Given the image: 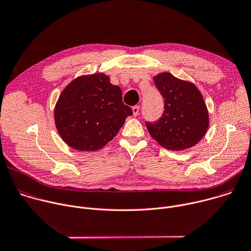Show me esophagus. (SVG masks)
<instances>
[{
  "label": "esophagus",
  "mask_w": 251,
  "mask_h": 251,
  "mask_svg": "<svg viewBox=\"0 0 251 251\" xmlns=\"http://www.w3.org/2000/svg\"><path fill=\"white\" fill-rule=\"evenodd\" d=\"M132 110H133V115L134 116H137L139 114V110H140V106L139 105H135L132 107Z\"/></svg>",
  "instance_id": "1"
}]
</instances>
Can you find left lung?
<instances>
[{"label": "left lung", "mask_w": 251, "mask_h": 251, "mask_svg": "<svg viewBox=\"0 0 251 251\" xmlns=\"http://www.w3.org/2000/svg\"><path fill=\"white\" fill-rule=\"evenodd\" d=\"M164 99V111L155 123L147 122L150 135L164 149L182 151L195 146L209 127L203 96L193 82L164 72L153 76Z\"/></svg>", "instance_id": "left-lung-1"}]
</instances>
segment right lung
Instances as JSON below:
<instances>
[{"label":"right lung","instance_id":"right-lung-1","mask_svg":"<svg viewBox=\"0 0 251 251\" xmlns=\"http://www.w3.org/2000/svg\"><path fill=\"white\" fill-rule=\"evenodd\" d=\"M132 114L122 101L121 89L99 73L79 75L69 83L56 102L54 120L69 147L91 151L110 142Z\"/></svg>","mask_w":251,"mask_h":251}]
</instances>
